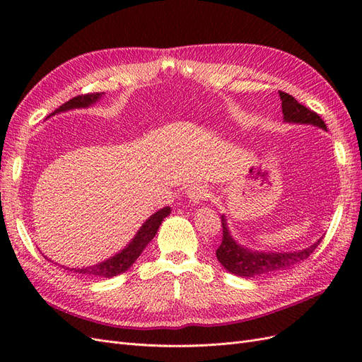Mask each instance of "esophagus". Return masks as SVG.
I'll return each instance as SVG.
<instances>
[{
	"mask_svg": "<svg viewBox=\"0 0 362 362\" xmlns=\"http://www.w3.org/2000/svg\"><path fill=\"white\" fill-rule=\"evenodd\" d=\"M187 196L194 204H199L201 201H205L206 198H210V192H208L204 185L196 184V185H193V187L189 189Z\"/></svg>",
	"mask_w": 362,
	"mask_h": 362,
	"instance_id": "34e87169",
	"label": "esophagus"
}]
</instances>
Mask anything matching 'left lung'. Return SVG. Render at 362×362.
I'll return each instance as SVG.
<instances>
[{
    "label": "left lung",
    "mask_w": 362,
    "mask_h": 362,
    "mask_svg": "<svg viewBox=\"0 0 362 362\" xmlns=\"http://www.w3.org/2000/svg\"><path fill=\"white\" fill-rule=\"evenodd\" d=\"M279 96L282 101V115L287 122L294 124H311L326 129V124L323 119L313 112L311 108H306L299 101L286 92L279 90ZM222 243L216 250L217 259L222 262V266L238 276L254 278L270 275V273H276L281 270H286L293 267L298 262L308 258L315 247L320 245L322 240L315 242L313 246L306 247L299 252H288V254H276V252H250L243 246H238L233 237L229 235L226 228V218L222 216Z\"/></svg>",
    "instance_id": "obj_1"
}]
</instances>
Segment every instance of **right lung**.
<instances>
[{"mask_svg": "<svg viewBox=\"0 0 362 362\" xmlns=\"http://www.w3.org/2000/svg\"><path fill=\"white\" fill-rule=\"evenodd\" d=\"M101 98V93H81L78 96L72 98L68 103L62 104L54 113H60V112H66L71 110V108H80V107H87L93 103H96ZM51 113V115H54ZM49 115V116H51ZM170 213L169 206H164L163 210L157 211L156 214H152L148 221L141 225L140 231L136 234L133 238V242L128 245L120 254L115 255L113 258H108L104 262H100L96 266L90 267H83V269H66L74 273H78L81 276L87 278H113L120 275V273L127 272L131 266L134 264V261L140 257L141 252L148 246L152 238L156 237L158 228L163 222V218L166 217Z\"/></svg>", "mask_w": 362, "mask_h": 362, "instance_id": "obj_1", "label": "right lung"}]
</instances>
